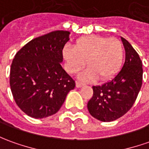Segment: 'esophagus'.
<instances>
[{"label":"esophagus","mask_w":149,"mask_h":149,"mask_svg":"<svg viewBox=\"0 0 149 149\" xmlns=\"http://www.w3.org/2000/svg\"><path fill=\"white\" fill-rule=\"evenodd\" d=\"M84 86V83L80 82V81H77V82H76V86H77V88L81 87V86Z\"/></svg>","instance_id":"esophagus-1"}]
</instances>
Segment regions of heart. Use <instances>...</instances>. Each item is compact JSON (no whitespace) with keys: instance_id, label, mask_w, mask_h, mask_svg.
Segmentation results:
<instances>
[{"instance_id":"obj_1","label":"heart","mask_w":149,"mask_h":149,"mask_svg":"<svg viewBox=\"0 0 149 149\" xmlns=\"http://www.w3.org/2000/svg\"><path fill=\"white\" fill-rule=\"evenodd\" d=\"M63 56L69 73H76L89 67L79 75L83 81H91L97 78L107 81L118 73L123 64L124 48L121 40L115 37L88 35L78 38L73 48L65 46Z\"/></svg>"}]
</instances>
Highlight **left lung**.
<instances>
[{
  "label": "left lung",
  "instance_id": "left-lung-1",
  "mask_svg": "<svg viewBox=\"0 0 149 149\" xmlns=\"http://www.w3.org/2000/svg\"><path fill=\"white\" fill-rule=\"evenodd\" d=\"M125 60L121 70L110 81L93 86L87 108L92 117L101 121H113L125 115L136 100L142 86V61L132 45L121 37Z\"/></svg>",
  "mask_w": 149,
  "mask_h": 149
}]
</instances>
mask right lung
<instances>
[{"label":"right lung","mask_w":149,"mask_h":149,"mask_svg":"<svg viewBox=\"0 0 149 149\" xmlns=\"http://www.w3.org/2000/svg\"><path fill=\"white\" fill-rule=\"evenodd\" d=\"M70 32L54 31L20 49L11 63L10 85L16 104L33 118L56 113L75 81L63 69V49Z\"/></svg>","instance_id":"right-lung-1"}]
</instances>
